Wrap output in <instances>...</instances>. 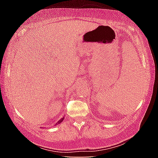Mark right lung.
I'll return each mask as SVG.
<instances>
[{"label":"right lung","instance_id":"add662e5","mask_svg":"<svg viewBox=\"0 0 158 158\" xmlns=\"http://www.w3.org/2000/svg\"><path fill=\"white\" fill-rule=\"evenodd\" d=\"M63 119H64V117H63V118H61L60 121H59L58 122H57V123H56V125H57V124H59V123H61L62 121H63Z\"/></svg>","mask_w":158,"mask_h":158}]
</instances>
